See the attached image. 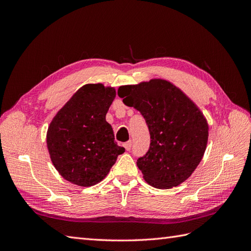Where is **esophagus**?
Returning <instances> with one entry per match:
<instances>
[{
	"instance_id": "obj_1",
	"label": "esophagus",
	"mask_w": 251,
	"mask_h": 251,
	"mask_svg": "<svg viewBox=\"0 0 251 251\" xmlns=\"http://www.w3.org/2000/svg\"><path fill=\"white\" fill-rule=\"evenodd\" d=\"M124 148L126 150V151H130L131 148H132V141H127L126 143H124Z\"/></svg>"
}]
</instances>
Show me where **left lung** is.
Here are the masks:
<instances>
[{
	"mask_svg": "<svg viewBox=\"0 0 251 251\" xmlns=\"http://www.w3.org/2000/svg\"><path fill=\"white\" fill-rule=\"evenodd\" d=\"M118 96L146 119L151 143L138 158L143 179L156 188H171L184 182L202 160L208 139V125L193 100L172 82L151 79L121 86Z\"/></svg>",
	"mask_w": 251,
	"mask_h": 251,
	"instance_id": "1",
	"label": "left lung"
}]
</instances>
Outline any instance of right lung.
<instances>
[{
	"label": "right lung",
	"instance_id": "1",
	"mask_svg": "<svg viewBox=\"0 0 251 251\" xmlns=\"http://www.w3.org/2000/svg\"><path fill=\"white\" fill-rule=\"evenodd\" d=\"M116 91L102 83L78 89L60 109L47 131L51 161L60 176L79 186H92L109 174L125 149L114 140L105 120Z\"/></svg>",
	"mask_w": 251,
	"mask_h": 251
}]
</instances>
